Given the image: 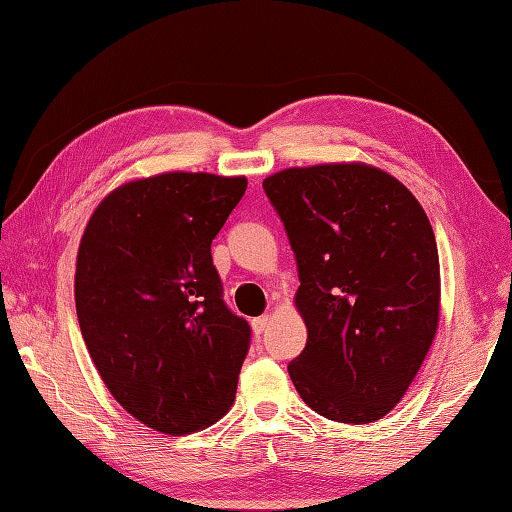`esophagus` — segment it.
I'll use <instances>...</instances> for the list:
<instances>
[{
	"label": "esophagus",
	"mask_w": 512,
	"mask_h": 512,
	"mask_svg": "<svg viewBox=\"0 0 512 512\" xmlns=\"http://www.w3.org/2000/svg\"><path fill=\"white\" fill-rule=\"evenodd\" d=\"M270 328V314H262V317L253 319V332L255 334H264Z\"/></svg>",
	"instance_id": "34e87169"
}]
</instances>
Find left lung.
<instances>
[{
	"label": "left lung",
	"mask_w": 512,
	"mask_h": 512,
	"mask_svg": "<svg viewBox=\"0 0 512 512\" xmlns=\"http://www.w3.org/2000/svg\"><path fill=\"white\" fill-rule=\"evenodd\" d=\"M297 255L308 343L288 365L323 418L376 422L416 378L440 325V259L427 213L367 162L288 167L264 180Z\"/></svg>",
	"instance_id": "1"
}]
</instances>
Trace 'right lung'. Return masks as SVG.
Returning a JSON list of instances; mask_svg holds the SVG:
<instances>
[{
	"label": "right lung",
	"instance_id": "add662e5",
	"mask_svg": "<svg viewBox=\"0 0 512 512\" xmlns=\"http://www.w3.org/2000/svg\"><path fill=\"white\" fill-rule=\"evenodd\" d=\"M246 176L165 171L96 206L76 253L74 301L96 372L127 413L187 436L231 409L250 328L222 301L211 242Z\"/></svg>",
	"mask_w": 512,
	"mask_h": 512
}]
</instances>
